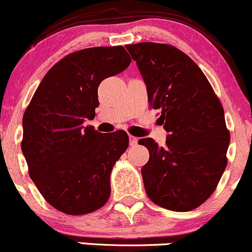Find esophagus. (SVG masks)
Returning a JSON list of instances; mask_svg holds the SVG:
<instances>
[{
  "label": "esophagus",
  "instance_id": "esophagus-1",
  "mask_svg": "<svg viewBox=\"0 0 252 252\" xmlns=\"http://www.w3.org/2000/svg\"><path fill=\"white\" fill-rule=\"evenodd\" d=\"M137 142H138V138L129 134V146H136Z\"/></svg>",
  "mask_w": 252,
  "mask_h": 252
}]
</instances>
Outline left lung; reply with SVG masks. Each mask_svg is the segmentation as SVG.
Wrapping results in <instances>:
<instances>
[{
    "label": "left lung",
    "instance_id": "obj_1",
    "mask_svg": "<svg viewBox=\"0 0 252 252\" xmlns=\"http://www.w3.org/2000/svg\"><path fill=\"white\" fill-rule=\"evenodd\" d=\"M168 132L165 144L142 138L149 160L142 168L144 189L156 205L192 211L214 192L226 168L230 133L218 96L200 67L168 44L126 45Z\"/></svg>",
    "mask_w": 252,
    "mask_h": 252
}]
</instances>
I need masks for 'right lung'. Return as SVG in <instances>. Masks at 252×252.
I'll return each instance as SVG.
<instances>
[{
    "instance_id": "right-lung-1",
    "label": "right lung",
    "mask_w": 252,
    "mask_h": 252,
    "mask_svg": "<svg viewBox=\"0 0 252 252\" xmlns=\"http://www.w3.org/2000/svg\"><path fill=\"white\" fill-rule=\"evenodd\" d=\"M131 63L124 46L67 55L49 69L23 116L22 152L29 176L47 203L71 216L103 207L113 166L128 147L125 131L103 134L92 126L101 81Z\"/></svg>"
}]
</instances>
